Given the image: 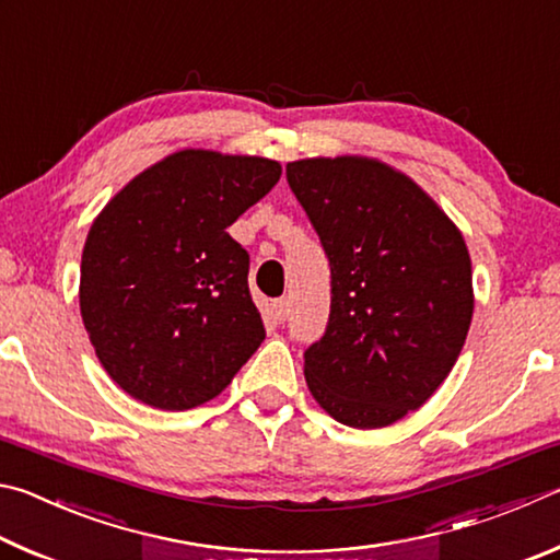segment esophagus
<instances>
[{
  "label": "esophagus",
  "mask_w": 560,
  "mask_h": 560,
  "mask_svg": "<svg viewBox=\"0 0 560 560\" xmlns=\"http://www.w3.org/2000/svg\"><path fill=\"white\" fill-rule=\"evenodd\" d=\"M271 316H273V320H277V324H283V320H287V316H289V301L287 299L273 301Z\"/></svg>",
  "instance_id": "esophagus-1"
}]
</instances>
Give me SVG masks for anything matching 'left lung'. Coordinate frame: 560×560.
<instances>
[{"instance_id":"left-lung-1","label":"left lung","mask_w":560,"mask_h":560,"mask_svg":"<svg viewBox=\"0 0 560 560\" xmlns=\"http://www.w3.org/2000/svg\"><path fill=\"white\" fill-rule=\"evenodd\" d=\"M330 264L324 338L303 353L316 402L355 430L402 420L457 363L474 314L471 259L440 205L375 158L287 165Z\"/></svg>"}]
</instances>
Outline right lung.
I'll list each match as a JSON object with an SVG mask.
<instances>
[{
  "label": "right lung",
  "instance_id": "obj_1",
  "mask_svg": "<svg viewBox=\"0 0 560 560\" xmlns=\"http://www.w3.org/2000/svg\"><path fill=\"white\" fill-rule=\"evenodd\" d=\"M279 177L269 158L177 150L93 220L81 318L120 390L158 410H189L220 395L261 346L249 254L226 226Z\"/></svg>",
  "mask_w": 560,
  "mask_h": 560
}]
</instances>
